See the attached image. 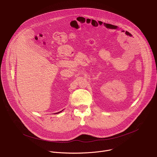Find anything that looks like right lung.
Returning <instances> with one entry per match:
<instances>
[{
	"mask_svg": "<svg viewBox=\"0 0 157 157\" xmlns=\"http://www.w3.org/2000/svg\"><path fill=\"white\" fill-rule=\"evenodd\" d=\"M60 112H61V111H60ZM60 112H59V113H60ZM57 113H56V114H57Z\"/></svg>",
	"mask_w": 157,
	"mask_h": 157,
	"instance_id": "obj_1",
	"label": "right lung"
}]
</instances>
